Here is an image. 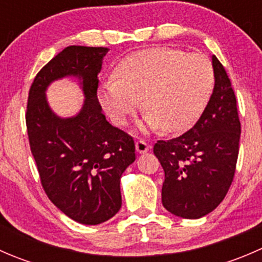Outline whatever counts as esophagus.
Here are the masks:
<instances>
[{
    "mask_svg": "<svg viewBox=\"0 0 262 262\" xmlns=\"http://www.w3.org/2000/svg\"><path fill=\"white\" fill-rule=\"evenodd\" d=\"M149 144L146 141H143V139H139L138 142H136V149L138 153H146L149 150Z\"/></svg>",
    "mask_w": 262,
    "mask_h": 262,
    "instance_id": "34e87169",
    "label": "esophagus"
}]
</instances>
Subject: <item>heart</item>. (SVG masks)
Masks as SVG:
<instances>
[{"label": "heart", "instance_id": "obj_1", "mask_svg": "<svg viewBox=\"0 0 262 262\" xmlns=\"http://www.w3.org/2000/svg\"><path fill=\"white\" fill-rule=\"evenodd\" d=\"M213 84V67L204 55L152 48L124 58L116 67L114 80L100 87L99 101L115 124L124 125L142 99L147 112L142 130L178 133L198 120Z\"/></svg>", "mask_w": 262, "mask_h": 262}]
</instances>
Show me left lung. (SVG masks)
<instances>
[{"instance_id":"1","label":"left lung","mask_w":262,"mask_h":262,"mask_svg":"<svg viewBox=\"0 0 262 262\" xmlns=\"http://www.w3.org/2000/svg\"><path fill=\"white\" fill-rule=\"evenodd\" d=\"M212 63L213 94L199 120L182 136L153 147L165 171L163 207L185 219L202 218L221 204L238 158L241 123L236 95L215 55Z\"/></svg>"}]
</instances>
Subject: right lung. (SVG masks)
Masks as SVG:
<instances>
[{"mask_svg": "<svg viewBox=\"0 0 262 262\" xmlns=\"http://www.w3.org/2000/svg\"><path fill=\"white\" fill-rule=\"evenodd\" d=\"M102 47L71 46L38 72L30 87L26 128L41 185L50 202L81 224L109 221L121 207L120 178L136 161L129 134L113 126L97 99ZM77 77L85 101L72 118H60L49 107L45 91L52 81Z\"/></svg>", "mask_w": 262, "mask_h": 262, "instance_id": "right-lung-1", "label": "right lung"}]
</instances>
